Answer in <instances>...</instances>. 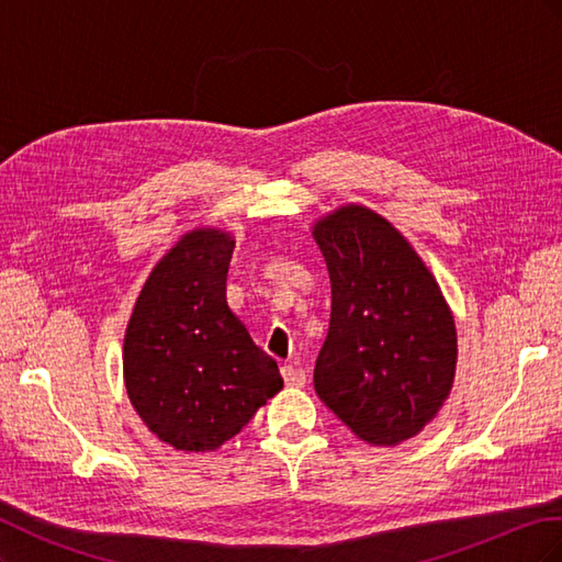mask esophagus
I'll return each mask as SVG.
<instances>
[{
	"mask_svg": "<svg viewBox=\"0 0 562 562\" xmlns=\"http://www.w3.org/2000/svg\"><path fill=\"white\" fill-rule=\"evenodd\" d=\"M281 375H283L285 386L300 389V386H304V382H307V375H304V370H300V368H295V366H291V363L281 366Z\"/></svg>",
	"mask_w": 562,
	"mask_h": 562,
	"instance_id": "1",
	"label": "esophagus"
}]
</instances>
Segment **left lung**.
I'll list each match as a JSON object with an SVG mask.
<instances>
[{
  "label": "left lung",
  "instance_id": "left-lung-1",
  "mask_svg": "<svg viewBox=\"0 0 562 562\" xmlns=\"http://www.w3.org/2000/svg\"><path fill=\"white\" fill-rule=\"evenodd\" d=\"M312 236L333 307L314 389L370 446H398L436 419L457 372L450 304L413 244L380 213L347 203Z\"/></svg>",
  "mask_w": 562,
  "mask_h": 562
}]
</instances>
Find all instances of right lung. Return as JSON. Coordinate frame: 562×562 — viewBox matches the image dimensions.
I'll return each instance as SVG.
<instances>
[{"instance_id":"obj_1","label":"right lung","mask_w":562,"mask_h":562,"mask_svg":"<svg viewBox=\"0 0 562 562\" xmlns=\"http://www.w3.org/2000/svg\"><path fill=\"white\" fill-rule=\"evenodd\" d=\"M234 234L194 227L151 267L124 335L131 405L161 443L213 452L283 389L227 304Z\"/></svg>"}]
</instances>
